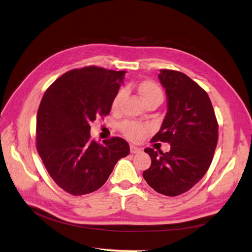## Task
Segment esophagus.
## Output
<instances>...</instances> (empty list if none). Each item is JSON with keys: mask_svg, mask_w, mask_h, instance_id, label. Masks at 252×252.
Here are the masks:
<instances>
[{"mask_svg": "<svg viewBox=\"0 0 252 252\" xmlns=\"http://www.w3.org/2000/svg\"><path fill=\"white\" fill-rule=\"evenodd\" d=\"M130 152H131V154H138V153H141V148H138L134 145H130Z\"/></svg>", "mask_w": 252, "mask_h": 252, "instance_id": "34e87169", "label": "esophagus"}]
</instances>
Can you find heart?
I'll list each match as a JSON object with an SVG mask.
<instances>
[{"mask_svg": "<svg viewBox=\"0 0 252 252\" xmlns=\"http://www.w3.org/2000/svg\"><path fill=\"white\" fill-rule=\"evenodd\" d=\"M138 93H140V95L142 96V98L145 104L148 103V101H153V100H159V101L163 100L162 90L160 89L159 85L157 83H155L154 81L142 82L140 85H138ZM125 94H126L125 90L118 91L111 101L112 110H118ZM119 130L122 134L126 138H129L130 141L136 142V141H140L142 136L147 132L148 126L136 121L126 120L120 123Z\"/></svg>", "mask_w": 252, "mask_h": 252, "instance_id": "heart-1", "label": "heart"}]
</instances>
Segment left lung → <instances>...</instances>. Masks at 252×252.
<instances>
[{"instance_id": "obj_1", "label": "left lung", "mask_w": 252, "mask_h": 252, "mask_svg": "<svg viewBox=\"0 0 252 252\" xmlns=\"http://www.w3.org/2000/svg\"><path fill=\"white\" fill-rule=\"evenodd\" d=\"M168 110L153 141L168 142L170 152L146 148L152 164L144 171L147 184L159 194L178 196L206 174L218 144V121L207 92L180 71L161 69Z\"/></svg>"}]
</instances>
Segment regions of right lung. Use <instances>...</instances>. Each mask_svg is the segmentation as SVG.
<instances>
[{"mask_svg": "<svg viewBox=\"0 0 252 252\" xmlns=\"http://www.w3.org/2000/svg\"><path fill=\"white\" fill-rule=\"evenodd\" d=\"M126 71L90 66L63 73L46 90L36 116V149L55 183L74 196L100 189L118 160L130 154L126 141L91 138L90 123L110 112Z\"/></svg>", "mask_w": 252, "mask_h": 252, "instance_id": "right-lung-1", "label": "right lung"}]
</instances>
